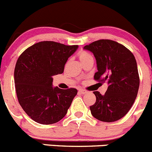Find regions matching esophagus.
Wrapping results in <instances>:
<instances>
[{"label": "esophagus", "mask_w": 152, "mask_h": 152, "mask_svg": "<svg viewBox=\"0 0 152 152\" xmlns=\"http://www.w3.org/2000/svg\"><path fill=\"white\" fill-rule=\"evenodd\" d=\"M79 91L80 92L81 94H86V93H87V91L85 90V89H82V88L79 89Z\"/></svg>", "instance_id": "obj_1"}]
</instances>
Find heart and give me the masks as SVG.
Returning a JSON list of instances; mask_svg holds the SVG:
<instances>
[{"instance_id":"heart-1","label":"heart","mask_w":152,"mask_h":152,"mask_svg":"<svg viewBox=\"0 0 152 152\" xmlns=\"http://www.w3.org/2000/svg\"><path fill=\"white\" fill-rule=\"evenodd\" d=\"M78 56H79V59H80L81 61H83V60L86 59L87 58H88V57L91 56V54H89L88 52H86V51L81 50L80 52L78 53Z\"/></svg>"}]
</instances>
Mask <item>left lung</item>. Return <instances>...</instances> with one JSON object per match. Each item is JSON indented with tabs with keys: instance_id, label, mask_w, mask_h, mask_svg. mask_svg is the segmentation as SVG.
<instances>
[{
	"instance_id": "obj_1",
	"label": "left lung",
	"mask_w": 152,
	"mask_h": 152,
	"mask_svg": "<svg viewBox=\"0 0 152 152\" xmlns=\"http://www.w3.org/2000/svg\"><path fill=\"white\" fill-rule=\"evenodd\" d=\"M97 61L94 79L108 83L102 95L94 91L95 103L90 106L91 115L101 121L113 122L121 119L134 104L140 86L135 57L124 46L111 39H99L84 47Z\"/></svg>"
}]
</instances>
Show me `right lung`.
Returning a JSON list of instances; mask_svg holds the SVG:
<instances>
[{"label":"right lung","mask_w":152,"mask_h":152,"mask_svg":"<svg viewBox=\"0 0 152 152\" xmlns=\"http://www.w3.org/2000/svg\"><path fill=\"white\" fill-rule=\"evenodd\" d=\"M77 48L42 41L28 47L17 60L14 79L18 103L36 122L55 124L66 115L77 90L53 88L52 76L63 73L68 58Z\"/></svg>","instance_id":"obj_1"}]
</instances>
